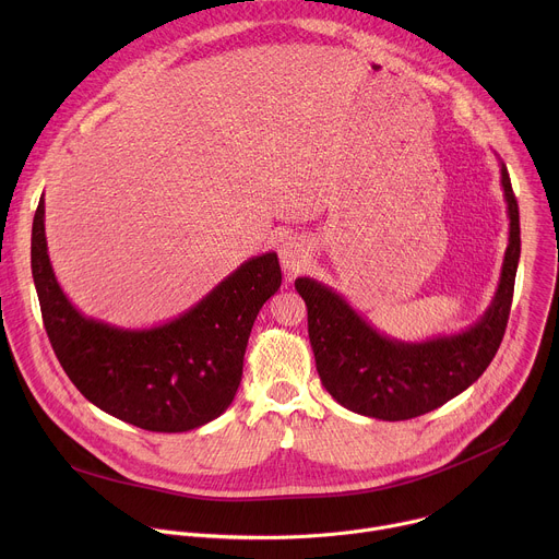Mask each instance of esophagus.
I'll return each instance as SVG.
<instances>
[{"instance_id":"1","label":"esophagus","mask_w":559,"mask_h":559,"mask_svg":"<svg viewBox=\"0 0 559 559\" xmlns=\"http://www.w3.org/2000/svg\"><path fill=\"white\" fill-rule=\"evenodd\" d=\"M278 259L285 272L298 274L309 263V250L305 248L302 241H298V238H287V241H283L278 248Z\"/></svg>"}]
</instances>
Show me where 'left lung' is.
<instances>
[{
  "label": "left lung",
  "instance_id": "left-lung-1",
  "mask_svg": "<svg viewBox=\"0 0 559 559\" xmlns=\"http://www.w3.org/2000/svg\"><path fill=\"white\" fill-rule=\"evenodd\" d=\"M509 248L491 307L462 334L401 343L378 334L334 289L313 278L294 287L307 305V332L323 386L343 407L378 420H409L442 407L491 365L504 338L520 261V210L502 164Z\"/></svg>",
  "mask_w": 559,
  "mask_h": 559
}]
</instances>
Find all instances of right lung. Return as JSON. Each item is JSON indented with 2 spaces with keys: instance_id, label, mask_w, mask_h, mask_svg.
<instances>
[{
  "instance_id": "1",
  "label": "right lung",
  "mask_w": 559,
  "mask_h": 559,
  "mask_svg": "<svg viewBox=\"0 0 559 559\" xmlns=\"http://www.w3.org/2000/svg\"><path fill=\"white\" fill-rule=\"evenodd\" d=\"M31 265L48 341L72 384L102 412L162 433L197 429L231 405L257 313L281 287L278 257L267 252L166 325L119 330L86 318L55 278L44 197L33 221Z\"/></svg>"
}]
</instances>
